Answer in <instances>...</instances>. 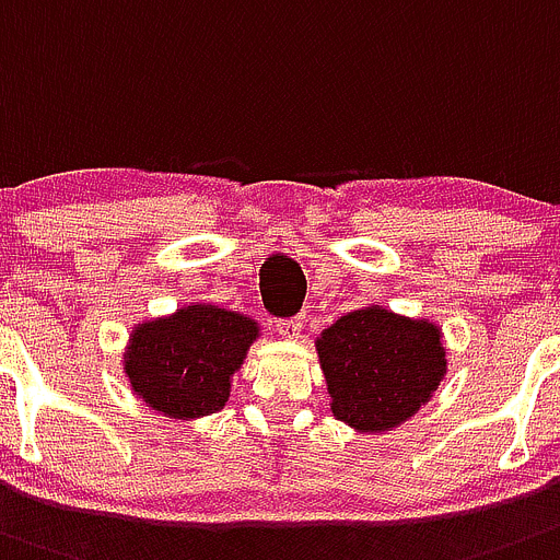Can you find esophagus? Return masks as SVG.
<instances>
[{
	"mask_svg": "<svg viewBox=\"0 0 560 560\" xmlns=\"http://www.w3.org/2000/svg\"><path fill=\"white\" fill-rule=\"evenodd\" d=\"M304 320L301 317H287V320H279L276 324V331H279V337H284V340H299L301 335H304Z\"/></svg>",
	"mask_w": 560,
	"mask_h": 560,
	"instance_id": "obj_1",
	"label": "esophagus"
}]
</instances>
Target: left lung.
Instances as JSON below:
<instances>
[{
  "label": "left lung",
  "mask_w": 560,
  "mask_h": 560,
  "mask_svg": "<svg viewBox=\"0 0 560 560\" xmlns=\"http://www.w3.org/2000/svg\"><path fill=\"white\" fill-rule=\"evenodd\" d=\"M337 421L368 435L405 424L446 376L441 326L368 304L342 315L315 340Z\"/></svg>",
  "instance_id": "left-lung-1"
}]
</instances>
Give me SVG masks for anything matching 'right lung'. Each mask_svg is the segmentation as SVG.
<instances>
[{"label":"right lung","mask_w":560,"mask_h":560,"mask_svg":"<svg viewBox=\"0 0 560 560\" xmlns=\"http://www.w3.org/2000/svg\"><path fill=\"white\" fill-rule=\"evenodd\" d=\"M259 324L214 304H186L136 324L122 368L150 410L173 421H195L223 410L231 376L243 368Z\"/></svg>","instance_id":"right-lung-1"}]
</instances>
